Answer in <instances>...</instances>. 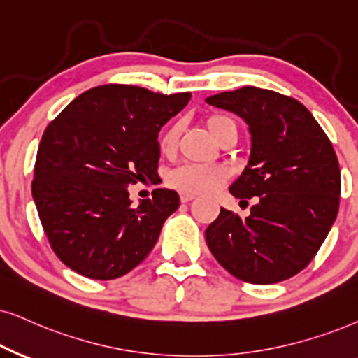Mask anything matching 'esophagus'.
I'll return each mask as SVG.
<instances>
[{
	"mask_svg": "<svg viewBox=\"0 0 358 358\" xmlns=\"http://www.w3.org/2000/svg\"><path fill=\"white\" fill-rule=\"evenodd\" d=\"M180 200H182V203H188V201L194 200V194L187 193V192H180Z\"/></svg>",
	"mask_w": 358,
	"mask_h": 358,
	"instance_id": "esophagus-1",
	"label": "esophagus"
}]
</instances>
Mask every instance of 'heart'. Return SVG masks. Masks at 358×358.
I'll return each instance as SVG.
<instances>
[{"mask_svg":"<svg viewBox=\"0 0 358 358\" xmlns=\"http://www.w3.org/2000/svg\"><path fill=\"white\" fill-rule=\"evenodd\" d=\"M206 129L210 130V134L215 137L218 142H221L226 135L236 132V124L231 117L215 114L210 115L206 119ZM178 137H180V127L178 125H170L169 129L162 134L160 142V152L164 155H171L176 150L178 145ZM229 178V171L226 166L213 164V165H198V164H187L175 169L169 175V183L171 187L180 189V192L187 193H210L213 189L221 187L226 180Z\"/></svg>","mask_w":358,"mask_h":358,"instance_id":"heart-1","label":"heart"}]
</instances>
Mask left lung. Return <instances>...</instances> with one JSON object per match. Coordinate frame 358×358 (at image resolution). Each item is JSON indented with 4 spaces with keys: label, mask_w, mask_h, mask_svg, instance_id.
<instances>
[{
    "label": "left lung",
    "mask_w": 358,
    "mask_h": 358,
    "mask_svg": "<svg viewBox=\"0 0 358 358\" xmlns=\"http://www.w3.org/2000/svg\"><path fill=\"white\" fill-rule=\"evenodd\" d=\"M250 125L251 155L229 187L234 198H256L248 218L221 208L206 244L223 268L251 284H274L301 273L317 255L341 200V169L317 120L296 99L241 87L206 99Z\"/></svg>",
    "instance_id": "obj_1"
}]
</instances>
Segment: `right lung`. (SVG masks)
Here are the masks:
<instances>
[{
  "mask_svg": "<svg viewBox=\"0 0 358 358\" xmlns=\"http://www.w3.org/2000/svg\"><path fill=\"white\" fill-rule=\"evenodd\" d=\"M189 97L99 85L48 125L36 157L33 198L49 244L67 268L110 280L153 250L165 220L178 210V193L157 188L132 206L129 185L157 178L158 132Z\"/></svg>",
  "mask_w": 358,
  "mask_h": 358,
  "instance_id": "obj_1",
  "label": "right lung"
}]
</instances>
